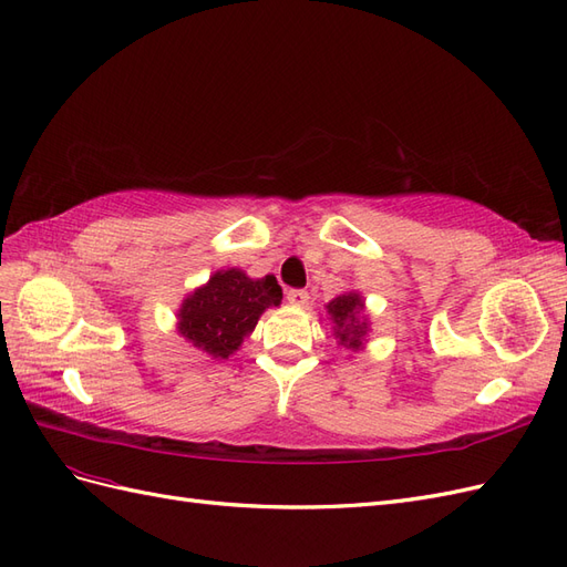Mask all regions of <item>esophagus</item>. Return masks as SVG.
I'll return each instance as SVG.
<instances>
[{"instance_id":"34e87169","label":"esophagus","mask_w":567,"mask_h":567,"mask_svg":"<svg viewBox=\"0 0 567 567\" xmlns=\"http://www.w3.org/2000/svg\"><path fill=\"white\" fill-rule=\"evenodd\" d=\"M287 301L295 303V306H303L306 301H309V292H306V289H289Z\"/></svg>"}]
</instances>
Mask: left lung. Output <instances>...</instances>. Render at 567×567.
<instances>
[{
    "label": "left lung",
    "mask_w": 567,
    "mask_h": 567,
    "mask_svg": "<svg viewBox=\"0 0 567 567\" xmlns=\"http://www.w3.org/2000/svg\"><path fill=\"white\" fill-rule=\"evenodd\" d=\"M361 309H363V301L353 292L337 297L334 301L328 303V313L334 320L337 337L342 339V344H349L353 349L361 344V337L365 334V322L359 320Z\"/></svg>",
    "instance_id": "left-lung-1"
}]
</instances>
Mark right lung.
I'll return each mask as SVG.
<instances>
[{
  "mask_svg": "<svg viewBox=\"0 0 567 567\" xmlns=\"http://www.w3.org/2000/svg\"><path fill=\"white\" fill-rule=\"evenodd\" d=\"M280 301L282 289L272 275L251 280L237 268L218 270L208 285L185 299L177 330L214 359H228L256 328L258 316Z\"/></svg>",
  "mask_w": 567,
  "mask_h": 567,
  "instance_id": "right-lung-1",
  "label": "right lung"
}]
</instances>
